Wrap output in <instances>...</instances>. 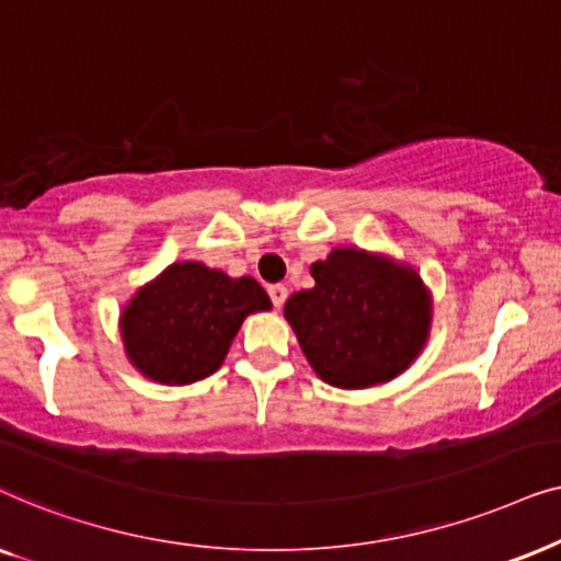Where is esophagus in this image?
I'll return each mask as SVG.
<instances>
[{
  "label": "esophagus",
  "mask_w": 561,
  "mask_h": 561,
  "mask_svg": "<svg viewBox=\"0 0 561 561\" xmlns=\"http://www.w3.org/2000/svg\"><path fill=\"white\" fill-rule=\"evenodd\" d=\"M287 287L285 285H272L268 287V297H272V305L274 308H282V305H285V300H287Z\"/></svg>",
  "instance_id": "esophagus-1"
}]
</instances>
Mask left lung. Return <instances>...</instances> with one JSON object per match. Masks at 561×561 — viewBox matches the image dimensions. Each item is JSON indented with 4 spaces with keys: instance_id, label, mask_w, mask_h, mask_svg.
I'll use <instances>...</instances> for the list:
<instances>
[{
    "instance_id": "8db88e82",
    "label": "left lung",
    "mask_w": 561,
    "mask_h": 561,
    "mask_svg": "<svg viewBox=\"0 0 561 561\" xmlns=\"http://www.w3.org/2000/svg\"><path fill=\"white\" fill-rule=\"evenodd\" d=\"M316 287L287 300L297 341L328 385L343 390L398 377L428 333V295L413 268L335 249L310 268Z\"/></svg>"
}]
</instances>
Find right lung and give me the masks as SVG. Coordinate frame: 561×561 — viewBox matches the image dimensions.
Here are the masks:
<instances>
[{
    "label": "right lung",
    "instance_id": "right-lung-1",
    "mask_svg": "<svg viewBox=\"0 0 561 561\" xmlns=\"http://www.w3.org/2000/svg\"><path fill=\"white\" fill-rule=\"evenodd\" d=\"M268 308V295L251 276L230 279L182 261L140 289L123 312L125 351L156 382H197L220 367L243 318Z\"/></svg>",
    "mask_w": 561,
    "mask_h": 561
}]
</instances>
